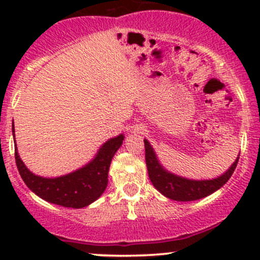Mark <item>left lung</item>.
<instances>
[{"mask_svg": "<svg viewBox=\"0 0 260 260\" xmlns=\"http://www.w3.org/2000/svg\"><path fill=\"white\" fill-rule=\"evenodd\" d=\"M145 141L146 148V165L148 170V176L152 185L159 191L164 196L175 201H195L199 199L206 198L211 195L221 186L228 182L232 177L235 167H237L239 156L234 161V164L228 169L226 172L221 176L212 180H190L182 176L172 174L167 171L161 164H159L157 154L152 146L147 140Z\"/></svg>", "mask_w": 260, "mask_h": 260, "instance_id": "obj_1", "label": "left lung"}]
</instances>
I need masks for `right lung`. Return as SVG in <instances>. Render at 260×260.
<instances>
[{"instance_id": "right-lung-1", "label": "right lung", "mask_w": 260, "mask_h": 260, "mask_svg": "<svg viewBox=\"0 0 260 260\" xmlns=\"http://www.w3.org/2000/svg\"><path fill=\"white\" fill-rule=\"evenodd\" d=\"M12 135L15 128L12 124ZM124 136L119 135L103 143L89 164L64 176L48 179L32 174L20 158L15 147L16 166L23 182L39 198L64 208L81 209L98 200L108 185L109 166L115 152L122 146Z\"/></svg>"}]
</instances>
